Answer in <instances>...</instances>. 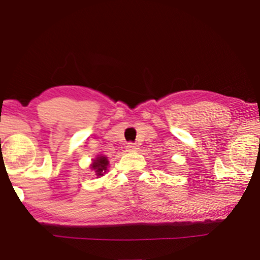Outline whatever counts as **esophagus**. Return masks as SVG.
<instances>
[{
  "instance_id": "1",
  "label": "esophagus",
  "mask_w": 260,
  "mask_h": 260,
  "mask_svg": "<svg viewBox=\"0 0 260 260\" xmlns=\"http://www.w3.org/2000/svg\"><path fill=\"white\" fill-rule=\"evenodd\" d=\"M127 149H128V151H136L139 149V147H138V144L136 143H128L127 144Z\"/></svg>"
}]
</instances>
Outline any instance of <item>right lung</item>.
<instances>
[{
	"label": "right lung",
	"instance_id": "obj_1",
	"mask_svg": "<svg viewBox=\"0 0 260 260\" xmlns=\"http://www.w3.org/2000/svg\"><path fill=\"white\" fill-rule=\"evenodd\" d=\"M108 165H109L108 158L105 156H99L95 158L90 166L91 169L95 171V173L98 177H102V175H104L105 172L108 171Z\"/></svg>",
	"mask_w": 260,
	"mask_h": 260
}]
</instances>
